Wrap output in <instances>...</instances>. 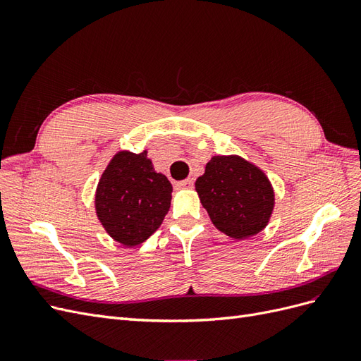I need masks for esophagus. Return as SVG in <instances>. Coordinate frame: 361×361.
<instances>
[{
    "instance_id": "esophagus-1",
    "label": "esophagus",
    "mask_w": 361,
    "mask_h": 361,
    "mask_svg": "<svg viewBox=\"0 0 361 361\" xmlns=\"http://www.w3.org/2000/svg\"><path fill=\"white\" fill-rule=\"evenodd\" d=\"M194 187V179H185V180H180L176 183V188L178 190H190Z\"/></svg>"
}]
</instances>
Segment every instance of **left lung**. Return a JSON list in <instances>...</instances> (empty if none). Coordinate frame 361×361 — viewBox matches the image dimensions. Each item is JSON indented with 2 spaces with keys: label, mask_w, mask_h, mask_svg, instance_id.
I'll return each mask as SVG.
<instances>
[{
  "label": "left lung",
  "mask_w": 361,
  "mask_h": 361,
  "mask_svg": "<svg viewBox=\"0 0 361 361\" xmlns=\"http://www.w3.org/2000/svg\"><path fill=\"white\" fill-rule=\"evenodd\" d=\"M195 191L214 226L235 239L264 231L274 209L267 174L238 155L212 157L195 180Z\"/></svg>",
  "instance_id": "left-lung-1"
}]
</instances>
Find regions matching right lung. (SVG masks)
Instances as JSON below:
<instances>
[{"label": "right lung", "instance_id": "obj_1", "mask_svg": "<svg viewBox=\"0 0 361 361\" xmlns=\"http://www.w3.org/2000/svg\"><path fill=\"white\" fill-rule=\"evenodd\" d=\"M171 191L170 180L155 171L147 150H120L97 182L96 215L114 241L135 247L162 224L170 209Z\"/></svg>", "mask_w": 361, "mask_h": 361}]
</instances>
